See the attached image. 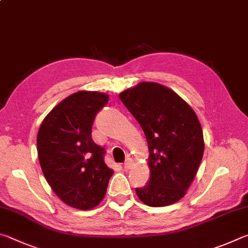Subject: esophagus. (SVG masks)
I'll return each instance as SVG.
<instances>
[{
    "mask_svg": "<svg viewBox=\"0 0 248 248\" xmlns=\"http://www.w3.org/2000/svg\"><path fill=\"white\" fill-rule=\"evenodd\" d=\"M131 166H132V161H131V159H127V161H125L124 164V170L131 169Z\"/></svg>",
    "mask_w": 248,
    "mask_h": 248,
    "instance_id": "esophagus-1",
    "label": "esophagus"
}]
</instances>
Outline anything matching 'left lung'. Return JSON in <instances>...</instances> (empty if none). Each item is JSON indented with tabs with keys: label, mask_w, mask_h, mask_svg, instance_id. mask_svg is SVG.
<instances>
[{
	"label": "left lung",
	"mask_w": 248,
	"mask_h": 248,
	"mask_svg": "<svg viewBox=\"0 0 248 248\" xmlns=\"http://www.w3.org/2000/svg\"><path fill=\"white\" fill-rule=\"evenodd\" d=\"M119 98L148 141L150 180L137 188L138 198L150 207L177 202L195 179L204 151L196 112L173 90L154 82H141Z\"/></svg>",
	"instance_id": "1"
}]
</instances>
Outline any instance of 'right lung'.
<instances>
[{"instance_id":"obj_1","label":"right lung","mask_w":248,"mask_h":248,"mask_svg":"<svg viewBox=\"0 0 248 248\" xmlns=\"http://www.w3.org/2000/svg\"><path fill=\"white\" fill-rule=\"evenodd\" d=\"M105 93L79 91L46 116L37 134L43 173L59 198L70 207L89 210L106 195L114 170L105 164V151L92 139L95 116L108 103Z\"/></svg>"}]
</instances>
